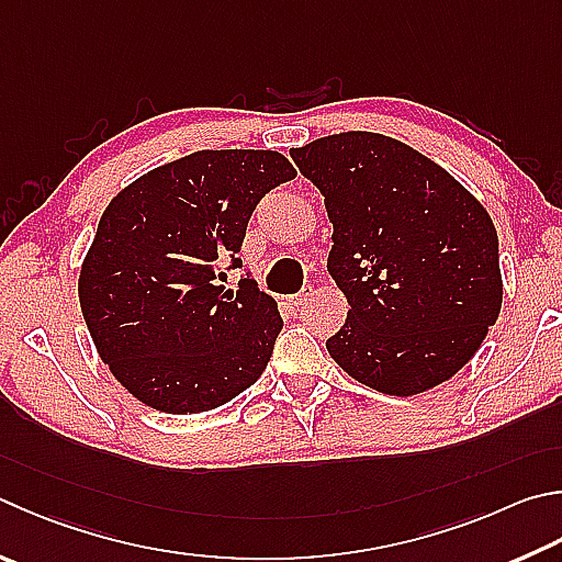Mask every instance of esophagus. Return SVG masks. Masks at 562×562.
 Returning a JSON list of instances; mask_svg holds the SVG:
<instances>
[{"mask_svg": "<svg viewBox=\"0 0 562 562\" xmlns=\"http://www.w3.org/2000/svg\"><path fill=\"white\" fill-rule=\"evenodd\" d=\"M312 288H304L300 294H292V297H290V302L294 304V307H304V304H307L310 302V297H312Z\"/></svg>", "mask_w": 562, "mask_h": 562, "instance_id": "34e87169", "label": "esophagus"}]
</instances>
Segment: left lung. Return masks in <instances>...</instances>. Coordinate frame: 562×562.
I'll return each instance as SVG.
<instances>
[{
	"instance_id": "8db88e82",
	"label": "left lung",
	"mask_w": 562,
	"mask_h": 562,
	"mask_svg": "<svg viewBox=\"0 0 562 562\" xmlns=\"http://www.w3.org/2000/svg\"><path fill=\"white\" fill-rule=\"evenodd\" d=\"M290 157L334 226L326 268L349 314L326 341L331 359L387 395L452 379L502 312L486 209L450 171L375 132L314 139Z\"/></svg>"
}]
</instances>
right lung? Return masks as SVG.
<instances>
[{"label": "right lung", "mask_w": 562, "mask_h": 562, "mask_svg": "<svg viewBox=\"0 0 562 562\" xmlns=\"http://www.w3.org/2000/svg\"><path fill=\"white\" fill-rule=\"evenodd\" d=\"M297 171L270 149H201L132 181L110 201L78 278L100 359L161 413H206L260 379L282 329L278 302L243 278L248 221Z\"/></svg>", "instance_id": "add662e5"}]
</instances>
